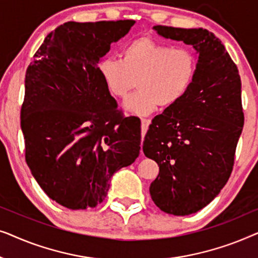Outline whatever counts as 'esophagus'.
<instances>
[{"label":"esophagus","instance_id":"esophagus-1","mask_svg":"<svg viewBox=\"0 0 258 258\" xmlns=\"http://www.w3.org/2000/svg\"><path fill=\"white\" fill-rule=\"evenodd\" d=\"M150 124V119L149 118H141V126H142V136H144V134L147 133L148 126ZM142 151V150H141Z\"/></svg>","mask_w":258,"mask_h":258}]
</instances>
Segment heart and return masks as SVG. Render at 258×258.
Here are the masks:
<instances>
[{
    "instance_id": "1",
    "label": "heart",
    "mask_w": 258,
    "mask_h": 258,
    "mask_svg": "<svg viewBox=\"0 0 258 258\" xmlns=\"http://www.w3.org/2000/svg\"><path fill=\"white\" fill-rule=\"evenodd\" d=\"M197 61L191 50L171 48L150 37H139L123 49L121 61L105 57L98 74L109 93L124 100L137 86L140 91L124 104L126 110L150 114L158 107L178 103L195 80Z\"/></svg>"
}]
</instances>
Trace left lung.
<instances>
[{
  "label": "left lung",
  "instance_id": "left-lung-1",
  "mask_svg": "<svg viewBox=\"0 0 258 258\" xmlns=\"http://www.w3.org/2000/svg\"><path fill=\"white\" fill-rule=\"evenodd\" d=\"M158 35L192 45L195 80L178 103L155 116L143 153L160 172L149 191L164 213L185 216L202 209L228 182L244 124L238 69L207 29L155 26Z\"/></svg>",
  "mask_w": 258,
  "mask_h": 258
}]
</instances>
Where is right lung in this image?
Wrapping results in <instances>:
<instances>
[{"instance_id": "1", "label": "right lung", "mask_w": 258, "mask_h": 258, "mask_svg": "<svg viewBox=\"0 0 258 258\" xmlns=\"http://www.w3.org/2000/svg\"><path fill=\"white\" fill-rule=\"evenodd\" d=\"M133 20L67 22L44 38L26 73V161L52 201L73 210L103 202L111 176L139 157L141 125L123 117L98 74Z\"/></svg>"}]
</instances>
